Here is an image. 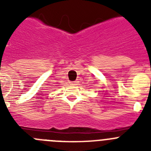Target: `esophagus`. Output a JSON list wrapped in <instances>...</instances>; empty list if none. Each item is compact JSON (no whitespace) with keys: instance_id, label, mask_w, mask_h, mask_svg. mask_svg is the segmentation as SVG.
I'll return each instance as SVG.
<instances>
[{"instance_id":"1","label":"esophagus","mask_w":151,"mask_h":151,"mask_svg":"<svg viewBox=\"0 0 151 151\" xmlns=\"http://www.w3.org/2000/svg\"><path fill=\"white\" fill-rule=\"evenodd\" d=\"M78 82H77V81H74V82H70V84H72V85H77L78 84Z\"/></svg>"}]
</instances>
